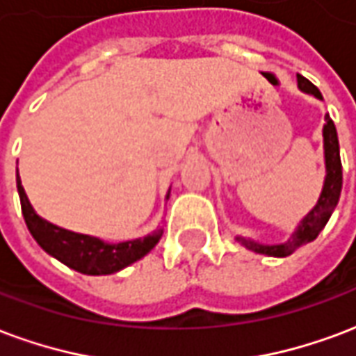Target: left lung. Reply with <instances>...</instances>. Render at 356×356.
Masks as SVG:
<instances>
[{"label": "left lung", "instance_id": "8db88e82", "mask_svg": "<svg viewBox=\"0 0 356 356\" xmlns=\"http://www.w3.org/2000/svg\"><path fill=\"white\" fill-rule=\"evenodd\" d=\"M298 87L307 95H313L316 98H323L321 90L316 89L315 85L305 79L303 75L298 74ZM326 123L323 129L324 138V161H326V178H324L323 193L318 197L316 204L311 209L307 216L303 218L300 225L296 227V232L292 233V237L288 238L286 243L281 245H260L254 243L250 238L237 237V241L243 246H246L248 250L258 254H266V256H275V258H284L298 250L300 246L307 245L311 241H315L318 237V233L323 232V227L326 222L330 220L332 212L336 209V204L339 201V193H341V184H343V175H341V159H339V142L338 132H336V124L330 119V115H326Z\"/></svg>", "mask_w": 356, "mask_h": 356}]
</instances>
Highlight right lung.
Segmentation results:
<instances>
[{
  "instance_id": "1",
  "label": "right lung",
  "mask_w": 356,
  "mask_h": 356,
  "mask_svg": "<svg viewBox=\"0 0 356 356\" xmlns=\"http://www.w3.org/2000/svg\"><path fill=\"white\" fill-rule=\"evenodd\" d=\"M17 189L18 197H20V207H22V216H24V222L32 233V237L38 241V245L47 254H51L64 266H68L70 269H75L79 273H118L123 267L131 266L140 258H144L153 246L159 243L161 235H163V229H157L144 238H134V241L110 245V243H104L100 238L90 237V235L62 229L58 225L51 224V222L38 216L30 201H28V197H26L18 175Z\"/></svg>"
}]
</instances>
